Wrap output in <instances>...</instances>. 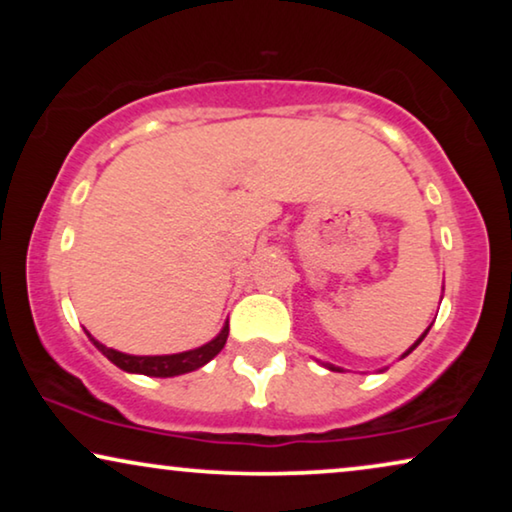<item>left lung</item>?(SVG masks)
I'll return each instance as SVG.
<instances>
[{
  "mask_svg": "<svg viewBox=\"0 0 512 512\" xmlns=\"http://www.w3.org/2000/svg\"><path fill=\"white\" fill-rule=\"evenodd\" d=\"M429 328H431V326H429ZM429 328H426V331H424V333H422V335H419V340H417V342H415V345H412V347H410V349H408V352H405V354H403V356H401V359H405V356H408V354H410V352H412V349H415V347H417V345H419V342H422V340H424V338H426V333H429ZM326 368H328V370H340V368H335V366H331V363H326Z\"/></svg>",
  "mask_w": 512,
  "mask_h": 512,
  "instance_id": "left-lung-1",
  "label": "left lung"
}]
</instances>
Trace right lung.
Here are the masks:
<instances>
[{
  "label": "right lung",
  "mask_w": 512,
  "mask_h": 512,
  "mask_svg": "<svg viewBox=\"0 0 512 512\" xmlns=\"http://www.w3.org/2000/svg\"><path fill=\"white\" fill-rule=\"evenodd\" d=\"M88 338L93 340V345L100 349V352L107 356V359L118 366L125 373H139V375H151V377H174V375H184L191 373V370H198L214 359L216 354L221 352L223 345L228 340V324L221 328V333L216 335L214 340H209L207 345H202L198 349H188V352H179V354H163V356H132V354H123L118 349H111L102 342H97L93 335L88 333Z\"/></svg>",
  "instance_id": "1"
}]
</instances>
